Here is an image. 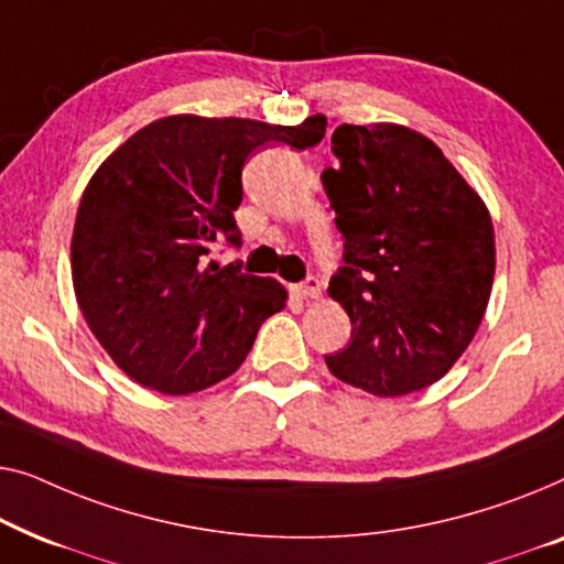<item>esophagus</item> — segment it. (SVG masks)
<instances>
[{
	"label": "esophagus",
	"mask_w": 564,
	"mask_h": 564,
	"mask_svg": "<svg viewBox=\"0 0 564 564\" xmlns=\"http://www.w3.org/2000/svg\"><path fill=\"white\" fill-rule=\"evenodd\" d=\"M293 293H296L299 299H319L322 285H319V281H316V279H306L304 283L293 285Z\"/></svg>",
	"instance_id": "obj_1"
}]
</instances>
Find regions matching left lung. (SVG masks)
<instances>
[{"label": "left lung", "instance_id": "obj_1", "mask_svg": "<svg viewBox=\"0 0 564 564\" xmlns=\"http://www.w3.org/2000/svg\"><path fill=\"white\" fill-rule=\"evenodd\" d=\"M322 173L345 240L327 293L352 324L332 376L372 395L437 383L473 343L496 273L486 202L422 132L339 124Z\"/></svg>", "mask_w": 564, "mask_h": 564}]
</instances>
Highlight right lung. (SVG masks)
<instances>
[{
  "instance_id": "obj_1",
  "label": "right lung",
  "mask_w": 564,
  "mask_h": 564,
  "mask_svg": "<svg viewBox=\"0 0 564 564\" xmlns=\"http://www.w3.org/2000/svg\"><path fill=\"white\" fill-rule=\"evenodd\" d=\"M327 117L268 124L171 115L142 127L84 188L70 279L86 324L124 376L150 391H204L240 368L283 285L204 265L212 242L240 245L242 165L265 142L304 150Z\"/></svg>"
}]
</instances>
